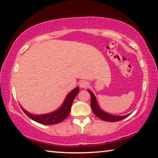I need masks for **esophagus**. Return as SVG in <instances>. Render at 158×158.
I'll return each mask as SVG.
<instances>
[{
  "instance_id": "esophagus-1",
  "label": "esophagus",
  "mask_w": 158,
  "mask_h": 158,
  "mask_svg": "<svg viewBox=\"0 0 158 158\" xmlns=\"http://www.w3.org/2000/svg\"><path fill=\"white\" fill-rule=\"evenodd\" d=\"M88 86V83L86 81H82L80 83V87L83 88H85Z\"/></svg>"
}]
</instances>
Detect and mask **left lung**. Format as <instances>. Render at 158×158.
Wrapping results in <instances>:
<instances>
[{
	"label": "left lung",
	"mask_w": 158,
	"mask_h": 158,
	"mask_svg": "<svg viewBox=\"0 0 158 158\" xmlns=\"http://www.w3.org/2000/svg\"><path fill=\"white\" fill-rule=\"evenodd\" d=\"M88 91L90 93V96H91L90 106H91L93 112H94V114L97 116V117L101 118V119H102L103 121H106V122H118V121L124 119V118L127 117V116L129 115H129H126V116H114L108 113H106V112L102 111V110L99 108L98 103H97L96 98L94 95V94H93L90 90H88Z\"/></svg>",
	"instance_id": "obj_1"
}]
</instances>
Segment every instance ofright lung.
I'll return each instance as SVG.
<instances>
[{
	"label": "right lung",
	"mask_w": 158,
	"mask_h": 158,
	"mask_svg": "<svg viewBox=\"0 0 158 158\" xmlns=\"http://www.w3.org/2000/svg\"><path fill=\"white\" fill-rule=\"evenodd\" d=\"M78 93L79 88L77 87L68 95L62 106L57 111L52 112L50 114H44V115H33V114L26 111L24 109H22V107H21V109L30 118L36 122L40 123V124L47 125L58 124L68 117L69 114H70L73 101H74L75 96H77Z\"/></svg>",
	"instance_id": "right-lung-1"
}]
</instances>
